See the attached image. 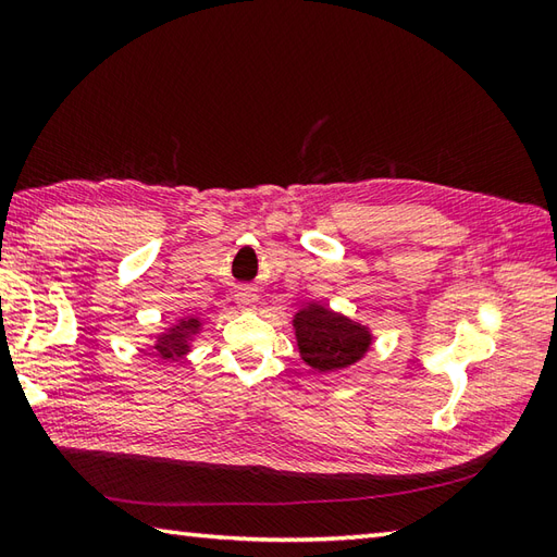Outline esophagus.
<instances>
[{"instance_id": "obj_1", "label": "esophagus", "mask_w": 557, "mask_h": 557, "mask_svg": "<svg viewBox=\"0 0 557 557\" xmlns=\"http://www.w3.org/2000/svg\"><path fill=\"white\" fill-rule=\"evenodd\" d=\"M236 301H239V304L244 306V309H253L258 297L253 294V289H242L239 294H236Z\"/></svg>"}]
</instances>
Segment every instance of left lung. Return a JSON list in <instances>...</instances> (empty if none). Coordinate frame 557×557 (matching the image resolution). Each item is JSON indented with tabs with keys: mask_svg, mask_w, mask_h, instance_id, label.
Wrapping results in <instances>:
<instances>
[{
	"mask_svg": "<svg viewBox=\"0 0 557 557\" xmlns=\"http://www.w3.org/2000/svg\"><path fill=\"white\" fill-rule=\"evenodd\" d=\"M301 359L318 373L342 371L371 349V330L323 304H309L294 315Z\"/></svg>",
	"mask_w": 557,
	"mask_h": 557,
	"instance_id": "8db88e82",
	"label": "left lung"
}]
</instances>
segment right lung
Wrapping results in <instances>:
<instances>
[{"instance_id":"right-lung-1","label":"right lung","mask_w":557,"mask_h":557,"mask_svg":"<svg viewBox=\"0 0 557 557\" xmlns=\"http://www.w3.org/2000/svg\"><path fill=\"white\" fill-rule=\"evenodd\" d=\"M198 330H200V318L184 315L174 325L164 330V333L158 335L156 347L152 349L158 351L160 359H168V361L182 359L184 354L191 351V339L194 335H198Z\"/></svg>"}]
</instances>
